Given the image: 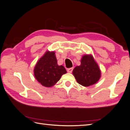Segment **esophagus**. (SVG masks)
I'll return each mask as SVG.
<instances>
[{"label": "esophagus", "mask_w": 130, "mask_h": 130, "mask_svg": "<svg viewBox=\"0 0 130 130\" xmlns=\"http://www.w3.org/2000/svg\"><path fill=\"white\" fill-rule=\"evenodd\" d=\"M73 68H70L67 69V72L68 73H72L73 72Z\"/></svg>", "instance_id": "1"}]
</instances>
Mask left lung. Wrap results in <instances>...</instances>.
Returning a JSON list of instances; mask_svg holds the SVG:
<instances>
[{"label": "left lung", "instance_id": "left-lung-1", "mask_svg": "<svg viewBox=\"0 0 130 130\" xmlns=\"http://www.w3.org/2000/svg\"><path fill=\"white\" fill-rule=\"evenodd\" d=\"M76 81L85 87L95 84L100 77V69L92 55H84L81 65L77 66L73 71Z\"/></svg>", "mask_w": 130, "mask_h": 130}]
</instances>
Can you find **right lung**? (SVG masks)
<instances>
[{
	"label": "right lung",
	"instance_id": "1",
	"mask_svg": "<svg viewBox=\"0 0 130 130\" xmlns=\"http://www.w3.org/2000/svg\"><path fill=\"white\" fill-rule=\"evenodd\" d=\"M67 71L63 66H58L54 52H47L35 66L34 75L36 80L45 87H50L60 80Z\"/></svg>",
	"mask_w": 130,
	"mask_h": 130
}]
</instances>
